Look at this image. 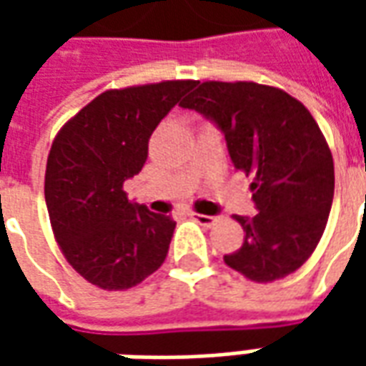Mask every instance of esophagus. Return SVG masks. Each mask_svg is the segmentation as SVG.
<instances>
[{
  "label": "esophagus",
  "mask_w": 366,
  "mask_h": 366,
  "mask_svg": "<svg viewBox=\"0 0 366 366\" xmlns=\"http://www.w3.org/2000/svg\"><path fill=\"white\" fill-rule=\"evenodd\" d=\"M190 217L194 222H198L199 225H204V227H212L215 222H217V217L214 215H204V214H196V212H192Z\"/></svg>",
  "instance_id": "34e87169"
}]
</instances>
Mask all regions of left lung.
I'll return each instance as SVG.
<instances>
[{
  "mask_svg": "<svg viewBox=\"0 0 366 366\" xmlns=\"http://www.w3.org/2000/svg\"><path fill=\"white\" fill-rule=\"evenodd\" d=\"M182 107L214 119L235 170L251 176L259 214L235 215L243 245L223 261L253 282H274L312 257L330 217L335 172L307 107L274 86L198 82Z\"/></svg>",
  "mask_w": 366,
  "mask_h": 366,
  "instance_id": "left-lung-1",
  "label": "left lung"
}]
</instances>
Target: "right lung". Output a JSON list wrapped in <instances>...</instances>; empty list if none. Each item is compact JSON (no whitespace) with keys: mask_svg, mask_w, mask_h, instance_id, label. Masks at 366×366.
<instances>
[{"mask_svg":"<svg viewBox=\"0 0 366 366\" xmlns=\"http://www.w3.org/2000/svg\"><path fill=\"white\" fill-rule=\"evenodd\" d=\"M194 80L105 90L60 127L44 172L52 233L70 267L102 290H127L160 269L176 222L131 204L149 139Z\"/></svg>","mask_w":366,"mask_h":366,"instance_id":"1","label":"right lung"}]
</instances>
